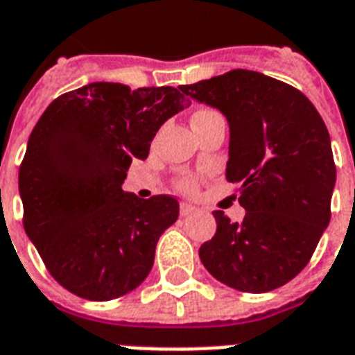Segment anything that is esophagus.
<instances>
[{"mask_svg":"<svg viewBox=\"0 0 355 355\" xmlns=\"http://www.w3.org/2000/svg\"><path fill=\"white\" fill-rule=\"evenodd\" d=\"M198 209L196 207H192L191 203H181L180 205V215L181 216H191V215H194V213H196Z\"/></svg>","mask_w":355,"mask_h":355,"instance_id":"esophagus-1","label":"esophagus"}]
</instances>
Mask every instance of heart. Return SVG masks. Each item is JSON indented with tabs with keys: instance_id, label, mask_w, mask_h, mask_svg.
Segmentation results:
<instances>
[{
	"instance_id": "1",
	"label": "heart",
	"mask_w": 355,
	"mask_h": 355,
	"mask_svg": "<svg viewBox=\"0 0 355 355\" xmlns=\"http://www.w3.org/2000/svg\"><path fill=\"white\" fill-rule=\"evenodd\" d=\"M211 112L216 111H211V109H198V111L192 114V122H196V120H200V118L203 116H207ZM175 187H178V191L191 194V192L196 191V181L192 180V178H189V175H185V178H180V180L175 181Z\"/></svg>"
}]
</instances>
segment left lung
Instances as JSON below:
<instances>
[{
	"mask_svg": "<svg viewBox=\"0 0 355 355\" xmlns=\"http://www.w3.org/2000/svg\"><path fill=\"white\" fill-rule=\"evenodd\" d=\"M230 122L226 178L239 183L243 224L215 211V237L200 246L213 277L268 293L309 263L331 216L335 163L322 116L300 90L252 70L180 87Z\"/></svg>",
	"mask_w": 355,
	"mask_h": 355,
	"instance_id": "1",
	"label": "left lung"
}]
</instances>
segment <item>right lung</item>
<instances>
[{
    "label": "right lung",
    "mask_w": 355,
    "mask_h": 355,
    "mask_svg": "<svg viewBox=\"0 0 355 355\" xmlns=\"http://www.w3.org/2000/svg\"><path fill=\"white\" fill-rule=\"evenodd\" d=\"M187 107L174 87L90 83L55 98L31 131L20 164L24 227L44 265L72 295L94 302L137 289L180 203L122 191L133 159Z\"/></svg>",
    "instance_id": "obj_1"
}]
</instances>
